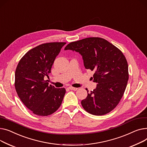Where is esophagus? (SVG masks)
<instances>
[{"label":"esophagus","mask_w":147,"mask_h":147,"mask_svg":"<svg viewBox=\"0 0 147 147\" xmlns=\"http://www.w3.org/2000/svg\"><path fill=\"white\" fill-rule=\"evenodd\" d=\"M69 90H74V91H76L78 90V88H75V87H69Z\"/></svg>","instance_id":"1"}]
</instances>
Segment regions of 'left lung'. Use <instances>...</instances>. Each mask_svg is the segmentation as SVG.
<instances>
[{
	"mask_svg": "<svg viewBox=\"0 0 147 147\" xmlns=\"http://www.w3.org/2000/svg\"><path fill=\"white\" fill-rule=\"evenodd\" d=\"M65 50L78 52L87 69L94 71L96 88L81 101L88 113L96 116L106 115L119 104L129 79L126 57L118 48L104 38L89 37L70 42ZM87 90V89H86Z\"/></svg>",
	"mask_w": 147,
	"mask_h": 147,
	"instance_id": "1",
	"label": "left lung"
}]
</instances>
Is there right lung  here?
<instances>
[{
	"mask_svg": "<svg viewBox=\"0 0 147 147\" xmlns=\"http://www.w3.org/2000/svg\"><path fill=\"white\" fill-rule=\"evenodd\" d=\"M65 42H48L29 50L21 59L15 74L16 91L24 105L34 114L47 116L62 104L66 90L49 85V77L56 56Z\"/></svg>",
	"mask_w": 147,
	"mask_h": 147,
	"instance_id": "obj_1",
	"label": "right lung"
}]
</instances>
